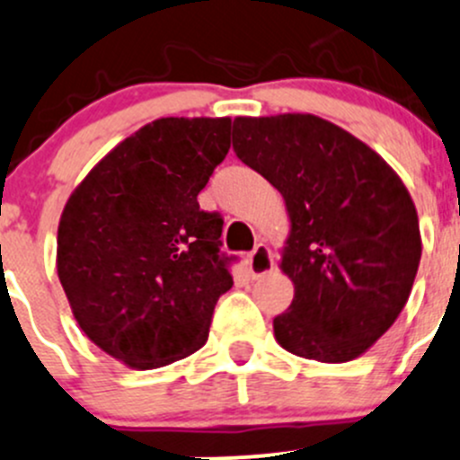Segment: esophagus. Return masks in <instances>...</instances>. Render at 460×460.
<instances>
[{
	"mask_svg": "<svg viewBox=\"0 0 460 460\" xmlns=\"http://www.w3.org/2000/svg\"><path fill=\"white\" fill-rule=\"evenodd\" d=\"M272 268H274L272 250H270L265 243H257V248H254L248 257L250 277L252 279L265 277L268 272H272Z\"/></svg>",
	"mask_w": 460,
	"mask_h": 460,
	"instance_id": "34e87169",
	"label": "esophagus"
}]
</instances>
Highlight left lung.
Segmentation results:
<instances>
[{
    "label": "left lung",
    "mask_w": 460,
    "mask_h": 460,
    "mask_svg": "<svg viewBox=\"0 0 460 460\" xmlns=\"http://www.w3.org/2000/svg\"><path fill=\"white\" fill-rule=\"evenodd\" d=\"M232 146L290 217L281 270L295 299L274 319V339L312 361L361 357L401 314L419 270L405 183L370 146L316 115L236 117Z\"/></svg>",
    "instance_id": "obj_1"
}]
</instances>
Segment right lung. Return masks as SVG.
I'll return each mask as SVG.
<instances>
[{"label": "right lung", "instance_id": "right-lung-1", "mask_svg": "<svg viewBox=\"0 0 460 460\" xmlns=\"http://www.w3.org/2000/svg\"><path fill=\"white\" fill-rule=\"evenodd\" d=\"M230 117H161L117 144L73 190L57 274L79 328L132 370L203 348L232 288L224 221L197 195L230 150Z\"/></svg>", "mask_w": 460, "mask_h": 460}]
</instances>
